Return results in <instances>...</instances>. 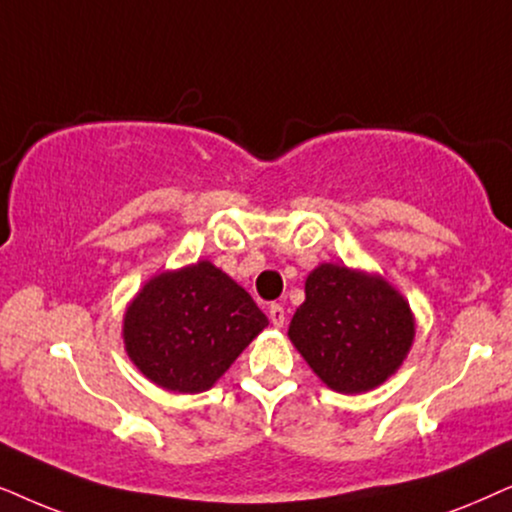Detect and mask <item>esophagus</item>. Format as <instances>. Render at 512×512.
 Returning <instances> with one entry per match:
<instances>
[{"label":"esophagus","instance_id":"esophagus-1","mask_svg":"<svg viewBox=\"0 0 512 512\" xmlns=\"http://www.w3.org/2000/svg\"><path fill=\"white\" fill-rule=\"evenodd\" d=\"M269 318L271 323H274V327H283L285 323V309L281 304H271L269 306Z\"/></svg>","mask_w":512,"mask_h":512}]
</instances>
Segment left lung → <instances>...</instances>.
<instances>
[{"instance_id": "1", "label": "left lung", "mask_w": 512, "mask_h": 512, "mask_svg": "<svg viewBox=\"0 0 512 512\" xmlns=\"http://www.w3.org/2000/svg\"><path fill=\"white\" fill-rule=\"evenodd\" d=\"M304 292L288 337L327 388L367 393L400 370L414 313L384 276L325 262L306 276Z\"/></svg>"}]
</instances>
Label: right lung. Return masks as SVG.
Here are the masks:
<instances>
[{"mask_svg":"<svg viewBox=\"0 0 512 512\" xmlns=\"http://www.w3.org/2000/svg\"><path fill=\"white\" fill-rule=\"evenodd\" d=\"M269 320L234 278L201 260L161 271L124 313L131 363L170 393H203L229 370Z\"/></svg>","mask_w":512,"mask_h":512,"instance_id":"1","label":"right lung"}]
</instances>
